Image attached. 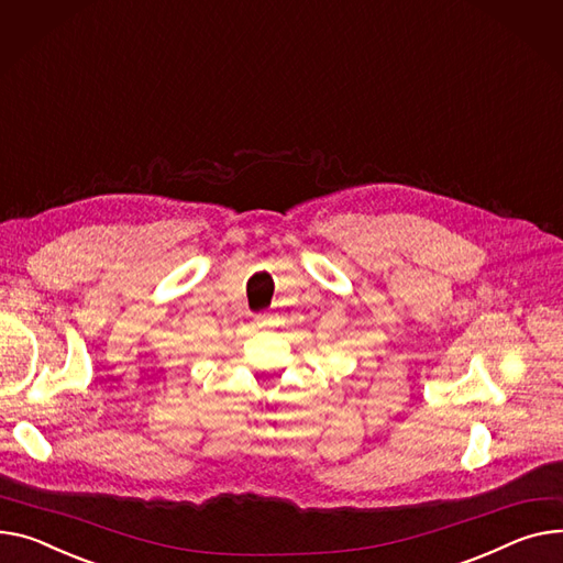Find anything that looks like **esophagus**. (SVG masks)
Listing matches in <instances>:
<instances>
[{"label": "esophagus", "mask_w": 563, "mask_h": 563, "mask_svg": "<svg viewBox=\"0 0 563 563\" xmlns=\"http://www.w3.org/2000/svg\"><path fill=\"white\" fill-rule=\"evenodd\" d=\"M272 323H274L272 314H267V312L255 314V325H257V328H267V325H272Z\"/></svg>", "instance_id": "1"}]
</instances>
